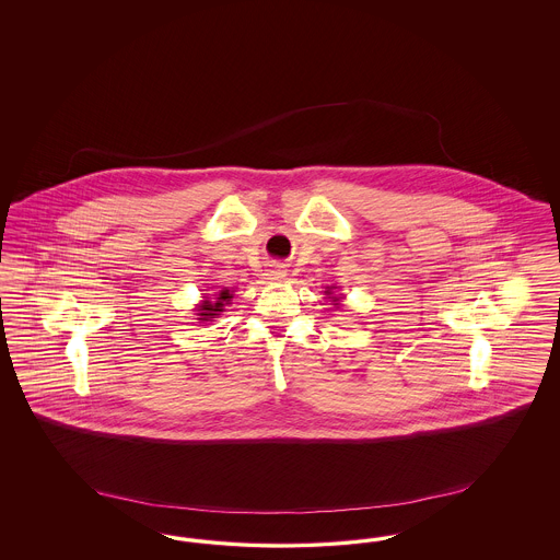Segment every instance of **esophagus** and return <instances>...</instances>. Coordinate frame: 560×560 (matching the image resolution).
<instances>
[{
    "instance_id": "1",
    "label": "esophagus",
    "mask_w": 560,
    "mask_h": 560,
    "mask_svg": "<svg viewBox=\"0 0 560 560\" xmlns=\"http://www.w3.org/2000/svg\"><path fill=\"white\" fill-rule=\"evenodd\" d=\"M268 277H270L272 281H281V279L285 277V270L281 267H272L268 270Z\"/></svg>"
}]
</instances>
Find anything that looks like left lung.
<instances>
[{"label": "left lung", "instance_id": "obj_1", "mask_svg": "<svg viewBox=\"0 0 560 560\" xmlns=\"http://www.w3.org/2000/svg\"><path fill=\"white\" fill-rule=\"evenodd\" d=\"M327 295H331V290H327ZM331 300H334V302H338V298H334V295H331Z\"/></svg>", "mask_w": 560, "mask_h": 560}]
</instances>
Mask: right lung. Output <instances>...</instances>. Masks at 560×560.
<instances>
[{
	"label": "right lung",
	"mask_w": 560,
	"mask_h": 560,
	"mask_svg": "<svg viewBox=\"0 0 560 560\" xmlns=\"http://www.w3.org/2000/svg\"><path fill=\"white\" fill-rule=\"evenodd\" d=\"M231 298H233L231 290L203 295V302L197 306V317H199V320L215 319L224 311V306L231 304Z\"/></svg>",
	"instance_id": "add662e5"
}]
</instances>
